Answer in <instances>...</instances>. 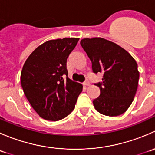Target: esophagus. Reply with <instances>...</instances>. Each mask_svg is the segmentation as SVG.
<instances>
[{
	"mask_svg": "<svg viewBox=\"0 0 155 155\" xmlns=\"http://www.w3.org/2000/svg\"><path fill=\"white\" fill-rule=\"evenodd\" d=\"M84 85H85V86H89L90 85V82L89 81H85V82H84Z\"/></svg>",
	"mask_w": 155,
	"mask_h": 155,
	"instance_id": "1",
	"label": "esophagus"
}]
</instances>
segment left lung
<instances>
[{
  "instance_id": "8db88e82",
  "label": "left lung",
  "mask_w": 155,
  "mask_h": 155,
  "mask_svg": "<svg viewBox=\"0 0 155 155\" xmlns=\"http://www.w3.org/2000/svg\"><path fill=\"white\" fill-rule=\"evenodd\" d=\"M80 44L94 73H103L102 82L96 84L101 94L93 101L95 109L107 116L125 112L138 87L140 72L135 59L124 48L102 37L84 38Z\"/></svg>"
}]
</instances>
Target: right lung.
Here are the masks:
<instances>
[{"instance_id": "right-lung-1", "label": "right lung", "mask_w": 155, "mask_h": 155, "mask_svg": "<svg viewBox=\"0 0 155 155\" xmlns=\"http://www.w3.org/2000/svg\"><path fill=\"white\" fill-rule=\"evenodd\" d=\"M79 40H48L35 48L25 62L21 87L31 107L43 119L59 121L74 109L82 85L68 77L67 59Z\"/></svg>"}]
</instances>
